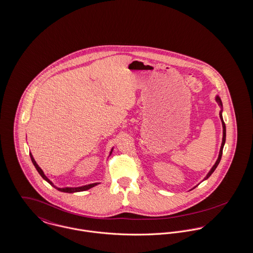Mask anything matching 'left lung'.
Returning <instances> with one entry per match:
<instances>
[{
	"label": "left lung",
	"mask_w": 253,
	"mask_h": 253,
	"mask_svg": "<svg viewBox=\"0 0 253 253\" xmlns=\"http://www.w3.org/2000/svg\"><path fill=\"white\" fill-rule=\"evenodd\" d=\"M215 101L217 102V104L219 105V107L221 108V111H220V113H219V117H220V120H221V123H222V129H223V135H222V142H221V146H220V150H219V154H218V158H217V160H216V162H215V164H214V166H213V168L211 169V170L209 171V173L206 175V177L204 178V180H206V179H208L212 173L214 172V169H216V167L218 166V164H219V162H220V159H221V156H222V150H223V146H224V143H225V138H226V129H225V123H224V121H223V118H222V115H221V113H222V102H221V100H220V98L218 97V96H216L215 97ZM194 188V189H195Z\"/></svg>",
	"instance_id": "1"
}]
</instances>
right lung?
I'll return each instance as SVG.
<instances>
[{
  "instance_id": "obj_1",
  "label": "right lung",
  "mask_w": 253,
  "mask_h": 253,
  "mask_svg": "<svg viewBox=\"0 0 253 253\" xmlns=\"http://www.w3.org/2000/svg\"><path fill=\"white\" fill-rule=\"evenodd\" d=\"M112 151H113V149H112ZM112 151H111V153L110 154H112ZM30 156H31V159H32V162H33V164H34V166L36 167V169H37V170L39 171V174L41 175V177L45 180V181H47L50 185H52L53 187H55L58 191L59 192H63V193H68V194H72V193H77V192H83V191H86V190H89L90 188H93L94 186H96L98 185L99 183H93V184H89V185H85V186H82V187H78V188H58V187H56L47 177H46V175L44 174V172L42 171V169H40L39 167V165L37 164V162L35 161V159H34V157L32 155V153H30Z\"/></svg>"
}]
</instances>
